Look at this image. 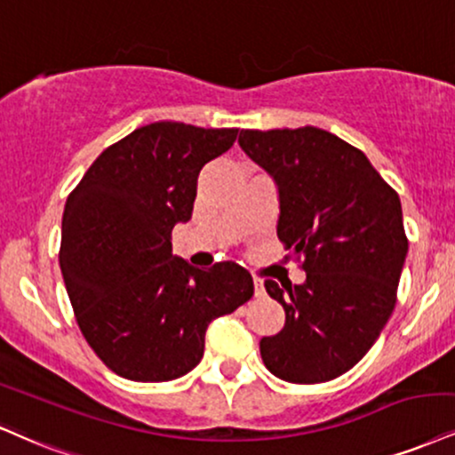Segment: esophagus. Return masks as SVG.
<instances>
[{
	"instance_id": "esophagus-1",
	"label": "esophagus",
	"mask_w": 455,
	"mask_h": 455,
	"mask_svg": "<svg viewBox=\"0 0 455 455\" xmlns=\"http://www.w3.org/2000/svg\"><path fill=\"white\" fill-rule=\"evenodd\" d=\"M254 294L256 297H262V294H265V283H262L260 277H254Z\"/></svg>"
}]
</instances>
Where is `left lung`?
Here are the masks:
<instances>
[{"label": "left lung", "instance_id": "left-lung-1", "mask_svg": "<svg viewBox=\"0 0 455 455\" xmlns=\"http://www.w3.org/2000/svg\"><path fill=\"white\" fill-rule=\"evenodd\" d=\"M239 146L280 188L277 237L307 280H273L286 311L277 335L260 339L262 363L290 384L347 373L384 331L409 242L398 193L358 148L324 129H242Z\"/></svg>", "mask_w": 455, "mask_h": 455}]
</instances>
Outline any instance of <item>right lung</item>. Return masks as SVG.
I'll use <instances>...</instances> for the list:
<instances>
[{
	"label": "right lung",
	"instance_id": "obj_1",
	"mask_svg": "<svg viewBox=\"0 0 455 455\" xmlns=\"http://www.w3.org/2000/svg\"><path fill=\"white\" fill-rule=\"evenodd\" d=\"M239 129L161 123L112 144L65 204L61 265L76 322L109 371L131 381L178 379L204 358L212 320L254 294L237 262L195 269L172 254L188 222L196 178Z\"/></svg>",
	"mask_w": 455,
	"mask_h": 455
}]
</instances>
